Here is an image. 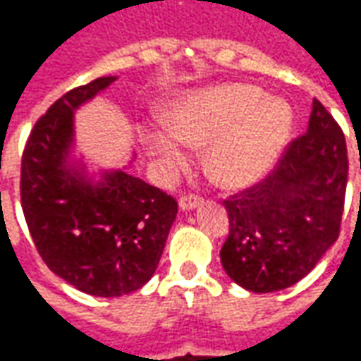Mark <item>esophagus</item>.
Segmentation results:
<instances>
[{"mask_svg":"<svg viewBox=\"0 0 361 361\" xmlns=\"http://www.w3.org/2000/svg\"><path fill=\"white\" fill-rule=\"evenodd\" d=\"M199 203H201V197H197V195L181 197V199H180V211H183V212L193 211V209H197V207H199Z\"/></svg>","mask_w":361,"mask_h":361,"instance_id":"esophagus-1","label":"esophagus"}]
</instances>
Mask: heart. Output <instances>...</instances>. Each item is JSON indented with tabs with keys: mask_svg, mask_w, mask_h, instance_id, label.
<instances>
[{
	"mask_svg": "<svg viewBox=\"0 0 361 361\" xmlns=\"http://www.w3.org/2000/svg\"><path fill=\"white\" fill-rule=\"evenodd\" d=\"M170 129L147 135L150 152L168 168L188 164V149L204 150V170L224 189L259 181L279 160L294 131V110L245 82L214 85L180 96L166 114Z\"/></svg>",
	"mask_w": 361,
	"mask_h": 361,
	"instance_id": "heart-1",
	"label": "heart"
}]
</instances>
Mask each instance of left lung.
I'll use <instances>...</instances> for the list:
<instances>
[{
    "label": "left lung",
    "instance_id": "8db88e82",
    "mask_svg": "<svg viewBox=\"0 0 361 361\" xmlns=\"http://www.w3.org/2000/svg\"><path fill=\"white\" fill-rule=\"evenodd\" d=\"M346 180L344 135L313 100L307 133L261 183L224 201L230 234L220 261L228 276L255 294L302 280L338 238Z\"/></svg>",
    "mask_w": 361,
    "mask_h": 361
}]
</instances>
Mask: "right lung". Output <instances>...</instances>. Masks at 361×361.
Returning a JSON list of instances; mask_svg holds the SVG:
<instances>
[{"label": "right lung", "instance_id": "1", "mask_svg": "<svg viewBox=\"0 0 361 361\" xmlns=\"http://www.w3.org/2000/svg\"><path fill=\"white\" fill-rule=\"evenodd\" d=\"M118 77H100L51 104L30 131L20 164V203L36 250L85 294L119 298L154 274L178 203L123 168L90 172L75 157V111Z\"/></svg>", "mask_w": 361, "mask_h": 361}]
</instances>
